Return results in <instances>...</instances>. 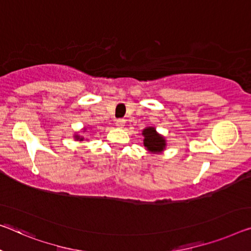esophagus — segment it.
Masks as SVG:
<instances>
[{
	"label": "esophagus",
	"mask_w": 251,
	"mask_h": 251,
	"mask_svg": "<svg viewBox=\"0 0 251 251\" xmlns=\"http://www.w3.org/2000/svg\"><path fill=\"white\" fill-rule=\"evenodd\" d=\"M125 123H126V121L125 120H117V122H115V125H117V126L118 128H123V126H125Z\"/></svg>",
	"instance_id": "obj_1"
}]
</instances>
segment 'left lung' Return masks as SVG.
Returning <instances> with one entry per match:
<instances>
[{
    "instance_id": "obj_1",
    "label": "left lung",
    "mask_w": 251,
    "mask_h": 251,
    "mask_svg": "<svg viewBox=\"0 0 251 251\" xmlns=\"http://www.w3.org/2000/svg\"><path fill=\"white\" fill-rule=\"evenodd\" d=\"M144 136V146L151 153H159L166 147V140L163 136L157 132L153 126H148L142 131Z\"/></svg>"
}]
</instances>
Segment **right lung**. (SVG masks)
I'll return each instance as SVG.
<instances>
[{"instance_id":"right-lung-1","label":"right lung","mask_w":251,"mask_h":251,"mask_svg":"<svg viewBox=\"0 0 251 251\" xmlns=\"http://www.w3.org/2000/svg\"><path fill=\"white\" fill-rule=\"evenodd\" d=\"M75 139H76V140H79V141H83V140H84V138H83V137H80V136H78V134H76V136H75Z\"/></svg>"}]
</instances>
